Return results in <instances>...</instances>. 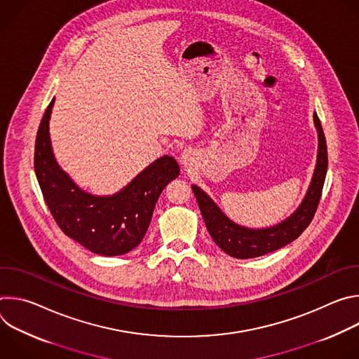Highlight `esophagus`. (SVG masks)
<instances>
[{
	"label": "esophagus",
	"mask_w": 359,
	"mask_h": 359,
	"mask_svg": "<svg viewBox=\"0 0 359 359\" xmlns=\"http://www.w3.org/2000/svg\"><path fill=\"white\" fill-rule=\"evenodd\" d=\"M194 151L191 149H186L180 153L179 156V162L183 165V166H190L193 162H194Z\"/></svg>",
	"instance_id": "34e87169"
}]
</instances>
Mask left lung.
Segmentation results:
<instances>
[{
    "label": "left lung",
    "instance_id": "left-lung-1",
    "mask_svg": "<svg viewBox=\"0 0 359 359\" xmlns=\"http://www.w3.org/2000/svg\"><path fill=\"white\" fill-rule=\"evenodd\" d=\"M314 125L318 133V153L314 175L302 201L297 210L281 223L266 229H248L231 222L213 201V198L191 184V190L198 203L204 223L215 243L234 259H254L276 251L294 241L311 223L321 198L327 168V142L321 122L314 112Z\"/></svg>",
    "mask_w": 359,
    "mask_h": 359
}]
</instances>
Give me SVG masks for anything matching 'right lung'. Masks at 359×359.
Masks as SVG:
<instances>
[{"label":"right lung","mask_w":359,"mask_h":359,"mask_svg":"<svg viewBox=\"0 0 359 359\" xmlns=\"http://www.w3.org/2000/svg\"><path fill=\"white\" fill-rule=\"evenodd\" d=\"M54 102L50 100L39 123L34 156L46 206L60 229L89 251L107 257L126 254L144 237L161 193L179 176L180 168L172 156H162L115 194L85 191L54 156L49 136Z\"/></svg>","instance_id":"right-lung-1"}]
</instances>
